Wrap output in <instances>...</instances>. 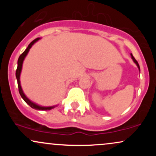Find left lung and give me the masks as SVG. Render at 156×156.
Masks as SVG:
<instances>
[{
	"instance_id": "obj_1",
	"label": "left lung",
	"mask_w": 156,
	"mask_h": 156,
	"mask_svg": "<svg viewBox=\"0 0 156 156\" xmlns=\"http://www.w3.org/2000/svg\"><path fill=\"white\" fill-rule=\"evenodd\" d=\"M130 55H131V58H132V59L133 60L134 63H135L136 64V65H137V67H138V68H139V70H140V67H139V63H138V62H137L136 60L135 59V58H134V57L133 56V55H132V54H130Z\"/></svg>"
}]
</instances>
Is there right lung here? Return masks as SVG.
<instances>
[{"mask_svg": "<svg viewBox=\"0 0 156 156\" xmlns=\"http://www.w3.org/2000/svg\"><path fill=\"white\" fill-rule=\"evenodd\" d=\"M39 39H40V38H37V39H35L34 40L32 41L31 43L28 44V48H26V51H25L22 53V54L20 55V57H19V58H18V61H17V70H16V78H17V85H18V89H19L20 94V96L22 97V98H23V100H24V101L26 102L27 104L29 105L32 108L37 109V110L48 111V110H51V109H52L53 108H54L55 106H49V107L41 106V105H39L36 104V103H33V102L30 101V100L28 99V98L26 96V94H24V92H23V89H22V87H21V85H20V77L21 70H22L23 61H24L25 58H26V56L27 55V54H28V51H29L30 48H31L32 47V45H33V44H34L36 42H37V41H38Z\"/></svg>", "mask_w": 156, "mask_h": 156, "instance_id": "1", "label": "right lung"}]
</instances>
